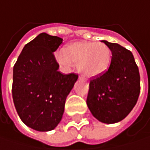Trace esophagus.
<instances>
[{
  "mask_svg": "<svg viewBox=\"0 0 150 150\" xmlns=\"http://www.w3.org/2000/svg\"><path fill=\"white\" fill-rule=\"evenodd\" d=\"M79 79H80V80H82V79H83V77H82V76H80V77H79Z\"/></svg>",
  "mask_w": 150,
  "mask_h": 150,
  "instance_id": "obj_1",
  "label": "esophagus"
}]
</instances>
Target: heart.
<instances>
[{"label": "heart", "instance_id": "b5f03b06", "mask_svg": "<svg viewBox=\"0 0 150 150\" xmlns=\"http://www.w3.org/2000/svg\"><path fill=\"white\" fill-rule=\"evenodd\" d=\"M57 60L65 67H78L86 76H96L107 70L112 60L110 49L103 43L76 42L67 45L57 54Z\"/></svg>", "mask_w": 150, "mask_h": 150}]
</instances>
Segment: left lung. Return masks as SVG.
<instances>
[{
    "mask_svg": "<svg viewBox=\"0 0 150 150\" xmlns=\"http://www.w3.org/2000/svg\"><path fill=\"white\" fill-rule=\"evenodd\" d=\"M112 51L107 71L90 81L87 105L93 116L105 124L123 120L137 104L140 75L132 53L123 46L102 40Z\"/></svg>",
    "mask_w": 150,
    "mask_h": 150,
    "instance_id": "obj_1",
    "label": "left lung"
}]
</instances>
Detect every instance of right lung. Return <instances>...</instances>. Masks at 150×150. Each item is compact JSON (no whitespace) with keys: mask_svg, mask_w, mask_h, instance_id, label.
<instances>
[{"mask_svg":"<svg viewBox=\"0 0 150 150\" xmlns=\"http://www.w3.org/2000/svg\"><path fill=\"white\" fill-rule=\"evenodd\" d=\"M62 38L40 33L25 45L13 66V100L22 122L38 131L60 123L67 96L78 75L58 71L55 52Z\"/></svg>","mask_w":150,"mask_h":150,"instance_id":"1","label":"right lung"}]
</instances>
